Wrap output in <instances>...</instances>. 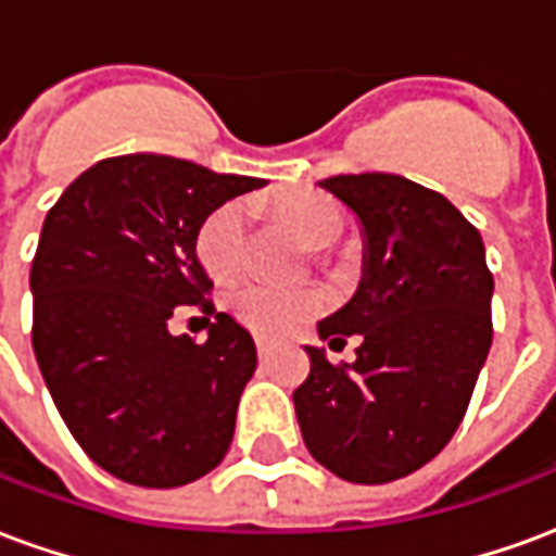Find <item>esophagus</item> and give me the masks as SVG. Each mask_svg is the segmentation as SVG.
Segmentation results:
<instances>
[{
  "instance_id": "obj_1",
  "label": "esophagus",
  "mask_w": 556,
  "mask_h": 556,
  "mask_svg": "<svg viewBox=\"0 0 556 556\" xmlns=\"http://www.w3.org/2000/svg\"><path fill=\"white\" fill-rule=\"evenodd\" d=\"M255 351H258V357H267V339L255 337Z\"/></svg>"
}]
</instances>
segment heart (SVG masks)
Segmentation results:
<instances>
[{
	"mask_svg": "<svg viewBox=\"0 0 556 556\" xmlns=\"http://www.w3.org/2000/svg\"><path fill=\"white\" fill-rule=\"evenodd\" d=\"M279 219L289 226L303 247L325 250L345 231V211L330 195L291 193L277 202ZM243 205L238 199L219 202L207 211L195 229V255L211 277H231L243 262ZM231 315L262 337H289L303 321L321 313L325 294L315 286H270V282H241L229 291Z\"/></svg>",
	"mask_w": 556,
	"mask_h": 556,
	"instance_id": "heart-1",
	"label": "heart"
}]
</instances>
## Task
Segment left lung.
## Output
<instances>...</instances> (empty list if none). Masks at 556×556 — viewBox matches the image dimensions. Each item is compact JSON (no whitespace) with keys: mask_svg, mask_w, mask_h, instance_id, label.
I'll list each match as a JSON object with an SVG mask.
<instances>
[{"mask_svg":"<svg viewBox=\"0 0 556 556\" xmlns=\"http://www.w3.org/2000/svg\"><path fill=\"white\" fill-rule=\"evenodd\" d=\"M321 187L361 217L366 274L318 333L342 345L357 333L361 345L354 363L306 349L294 410L318 465L381 485L431 462L465 419L491 349L494 277L477 226L429 187L387 172Z\"/></svg>","mask_w":556,"mask_h":556,"instance_id":"left-lung-1","label":"left lung"}]
</instances>
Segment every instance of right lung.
I'll use <instances>...</instances> for the list:
<instances>
[{
    "mask_svg": "<svg viewBox=\"0 0 556 556\" xmlns=\"http://www.w3.org/2000/svg\"><path fill=\"white\" fill-rule=\"evenodd\" d=\"M262 178L166 154L106 157L59 195L31 258V349L71 434L94 465L175 489L223 462L253 337L207 298L195 229ZM178 305L214 314L195 346L172 338Z\"/></svg>",
    "mask_w": 556,
    "mask_h": 556,
    "instance_id": "obj_1",
    "label": "right lung"
}]
</instances>
